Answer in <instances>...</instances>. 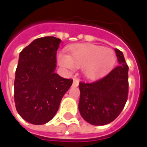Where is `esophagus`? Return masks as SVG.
I'll return each instance as SVG.
<instances>
[{
    "label": "esophagus",
    "instance_id": "1",
    "mask_svg": "<svg viewBox=\"0 0 147 147\" xmlns=\"http://www.w3.org/2000/svg\"><path fill=\"white\" fill-rule=\"evenodd\" d=\"M78 85H79V80H76V79H75V80H73V86H77Z\"/></svg>",
    "mask_w": 147,
    "mask_h": 147
}]
</instances>
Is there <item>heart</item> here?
<instances>
[{"label": "heart", "mask_w": 147, "mask_h": 147, "mask_svg": "<svg viewBox=\"0 0 147 147\" xmlns=\"http://www.w3.org/2000/svg\"><path fill=\"white\" fill-rule=\"evenodd\" d=\"M57 61L61 67L73 71L82 67V72L88 79H94L105 73L113 66L116 54L110 48L93 44H78L67 50V54L60 53Z\"/></svg>", "instance_id": "b5f03b06"}]
</instances>
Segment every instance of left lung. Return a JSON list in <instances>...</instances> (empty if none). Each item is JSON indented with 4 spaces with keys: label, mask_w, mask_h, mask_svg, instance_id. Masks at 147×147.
Instances as JSON below:
<instances>
[{
    "label": "left lung",
    "mask_w": 147,
    "mask_h": 147,
    "mask_svg": "<svg viewBox=\"0 0 147 147\" xmlns=\"http://www.w3.org/2000/svg\"><path fill=\"white\" fill-rule=\"evenodd\" d=\"M119 65L100 80L80 83L79 110L86 122L105 125L117 118L127 99L128 66L123 53L115 49Z\"/></svg>",
    "instance_id": "obj_1"
}]
</instances>
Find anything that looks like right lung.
Here are the masks:
<instances>
[{
	"mask_svg": "<svg viewBox=\"0 0 147 147\" xmlns=\"http://www.w3.org/2000/svg\"><path fill=\"white\" fill-rule=\"evenodd\" d=\"M61 39L53 36L34 40L20 52L14 82L16 108L32 124H44L54 117L73 80L55 73Z\"/></svg>",
	"mask_w": 147,
	"mask_h": 147,
	"instance_id": "obj_1",
	"label": "right lung"
}]
</instances>
